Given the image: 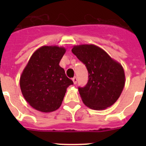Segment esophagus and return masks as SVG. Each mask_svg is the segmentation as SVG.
Listing matches in <instances>:
<instances>
[{
	"label": "esophagus",
	"instance_id": "1",
	"mask_svg": "<svg viewBox=\"0 0 146 146\" xmlns=\"http://www.w3.org/2000/svg\"><path fill=\"white\" fill-rule=\"evenodd\" d=\"M72 81H73V82H74V84H76V83H77V77H73V78H72Z\"/></svg>",
	"mask_w": 146,
	"mask_h": 146
}]
</instances>
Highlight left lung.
Wrapping results in <instances>:
<instances>
[{
  "label": "left lung",
  "mask_w": 146,
  "mask_h": 146,
  "mask_svg": "<svg viewBox=\"0 0 146 146\" xmlns=\"http://www.w3.org/2000/svg\"><path fill=\"white\" fill-rule=\"evenodd\" d=\"M72 52L86 65L88 72L87 85L78 88L85 105L96 110L112 106L125 86L122 65L96 45H74Z\"/></svg>",
  "instance_id": "obj_1"
}]
</instances>
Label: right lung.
I'll use <instances>...</instances> for the list:
<instances>
[{
    "mask_svg": "<svg viewBox=\"0 0 146 146\" xmlns=\"http://www.w3.org/2000/svg\"><path fill=\"white\" fill-rule=\"evenodd\" d=\"M66 52L64 47L42 46L30 58L20 78L23 96L38 111L50 113L58 109L67 88L73 84L59 66Z\"/></svg>",
    "mask_w": 146,
    "mask_h": 146,
    "instance_id": "1",
    "label": "right lung"
}]
</instances>
